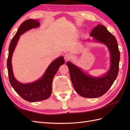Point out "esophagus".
<instances>
[{
  "instance_id": "34e87169",
  "label": "esophagus",
  "mask_w": 130,
  "mask_h": 130,
  "mask_svg": "<svg viewBox=\"0 0 130 130\" xmlns=\"http://www.w3.org/2000/svg\"><path fill=\"white\" fill-rule=\"evenodd\" d=\"M72 58V55L70 53H67L65 54L64 55V59L66 60V61H68V60H70Z\"/></svg>"
}]
</instances>
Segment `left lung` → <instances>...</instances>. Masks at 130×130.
Segmentation results:
<instances>
[{
	"instance_id": "8db88e82",
	"label": "left lung",
	"mask_w": 130,
	"mask_h": 130,
	"mask_svg": "<svg viewBox=\"0 0 130 130\" xmlns=\"http://www.w3.org/2000/svg\"><path fill=\"white\" fill-rule=\"evenodd\" d=\"M90 36L93 37V41L103 43L107 46L111 56L108 71L101 76L94 77L86 74L72 62L68 61L67 65L75 90L82 97L96 98L107 92L116 80L119 72L120 52L116 38L105 26L98 25Z\"/></svg>"
}]
</instances>
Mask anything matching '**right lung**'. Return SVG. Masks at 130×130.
Masks as SVG:
<instances>
[{
    "label": "right lung",
    "mask_w": 130,
    "mask_h": 130,
    "mask_svg": "<svg viewBox=\"0 0 130 130\" xmlns=\"http://www.w3.org/2000/svg\"><path fill=\"white\" fill-rule=\"evenodd\" d=\"M40 25V23L38 21L32 19H27L22 23L11 41L7 60V68L11 85L23 99L30 102L40 101L49 98L52 92V82L55 75L60 67L64 63L63 57L60 56L57 58L51 63L41 78L31 83L23 84L15 78L11 60L20 36L27 31L39 27Z\"/></svg>",
    "instance_id": "right-lung-1"
}]
</instances>
